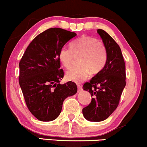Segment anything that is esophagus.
Returning a JSON list of instances; mask_svg holds the SVG:
<instances>
[{
	"instance_id": "34e87169",
	"label": "esophagus",
	"mask_w": 147,
	"mask_h": 147,
	"mask_svg": "<svg viewBox=\"0 0 147 147\" xmlns=\"http://www.w3.org/2000/svg\"><path fill=\"white\" fill-rule=\"evenodd\" d=\"M77 87H78V92L82 91V86H81V85H79V84H78V85H77Z\"/></svg>"
}]
</instances>
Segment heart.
I'll return each mask as SVG.
<instances>
[{"mask_svg": "<svg viewBox=\"0 0 147 147\" xmlns=\"http://www.w3.org/2000/svg\"><path fill=\"white\" fill-rule=\"evenodd\" d=\"M74 57H79V66L66 74V78L75 82L86 80L90 74L99 73L107 62V49L102 41L83 36L70 44V49L62 47L58 53L60 62L66 69L72 67Z\"/></svg>", "mask_w": 147, "mask_h": 147, "instance_id": "obj_1", "label": "heart"}]
</instances>
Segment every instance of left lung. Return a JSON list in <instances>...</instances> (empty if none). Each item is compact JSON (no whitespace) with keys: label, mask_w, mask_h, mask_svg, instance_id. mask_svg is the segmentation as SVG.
I'll return each instance as SVG.
<instances>
[{"label":"left lung","mask_w":147,"mask_h":147,"mask_svg":"<svg viewBox=\"0 0 147 147\" xmlns=\"http://www.w3.org/2000/svg\"><path fill=\"white\" fill-rule=\"evenodd\" d=\"M97 32L106 47L108 57L103 69L82 87L92 97L91 103L82 109L84 117L91 121H103L116 110L126 84V67L119 46L103 30L98 29Z\"/></svg>","instance_id":"obj_1"}]
</instances>
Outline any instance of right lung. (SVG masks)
Here are the masks:
<instances>
[{
	"label": "right lung",
	"mask_w": 147,
	"mask_h": 147,
	"mask_svg": "<svg viewBox=\"0 0 147 147\" xmlns=\"http://www.w3.org/2000/svg\"><path fill=\"white\" fill-rule=\"evenodd\" d=\"M76 35L58 28L47 29L30 42L19 62V81L25 101L39 121L55 119L65 98L77 92L75 82L59 83L65 73L58 58L60 49Z\"/></svg>",
	"instance_id": "right-lung-1"
}]
</instances>
